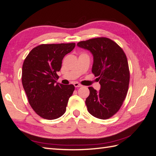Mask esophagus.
<instances>
[{
	"label": "esophagus",
	"mask_w": 156,
	"mask_h": 156,
	"mask_svg": "<svg viewBox=\"0 0 156 156\" xmlns=\"http://www.w3.org/2000/svg\"><path fill=\"white\" fill-rule=\"evenodd\" d=\"M74 87H75L76 88H77V87H82V85H81L80 84H79L78 82H74Z\"/></svg>",
	"instance_id": "1"
}]
</instances>
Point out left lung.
Listing matches in <instances>:
<instances>
[{"label": "left lung", "mask_w": 156, "mask_h": 156, "mask_svg": "<svg viewBox=\"0 0 156 156\" xmlns=\"http://www.w3.org/2000/svg\"><path fill=\"white\" fill-rule=\"evenodd\" d=\"M78 47L93 55L92 72L99 80L101 89L88 87L86 99L88 111L94 117L107 119L120 109L127 94L130 73L125 52L117 44L107 37L82 41Z\"/></svg>", "instance_id": "obj_1"}]
</instances>
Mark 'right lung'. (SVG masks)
I'll return each instance as SVG.
<instances>
[{"label": "right lung", "instance_id": "1", "mask_svg": "<svg viewBox=\"0 0 156 156\" xmlns=\"http://www.w3.org/2000/svg\"><path fill=\"white\" fill-rule=\"evenodd\" d=\"M75 43L41 44L34 48L25 59L22 84L29 105L41 117L53 120L64 114L72 84L56 83L62 59L75 48Z\"/></svg>", "mask_w": 156, "mask_h": 156}]
</instances>
